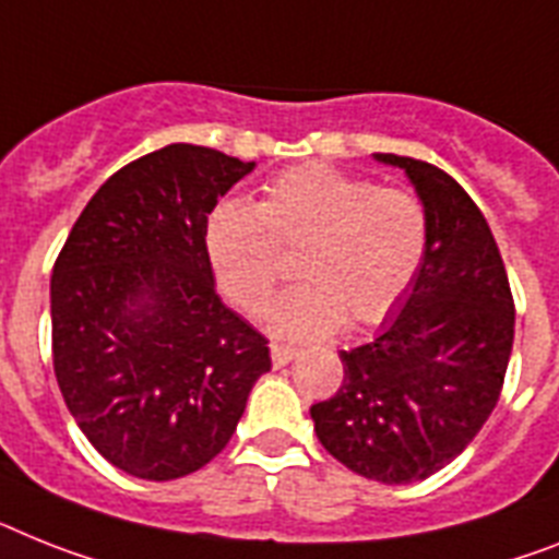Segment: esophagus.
Here are the masks:
<instances>
[{"label":"esophagus","mask_w":559,"mask_h":559,"mask_svg":"<svg viewBox=\"0 0 559 559\" xmlns=\"http://www.w3.org/2000/svg\"><path fill=\"white\" fill-rule=\"evenodd\" d=\"M297 348H290V345H283V343H274L271 345V359H274V366L276 368H283V366H288L290 359L297 357Z\"/></svg>","instance_id":"esophagus-1"}]
</instances>
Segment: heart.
<instances>
[{
    "label": "heart",
    "mask_w": 559,
    "mask_h": 559,
    "mask_svg": "<svg viewBox=\"0 0 559 559\" xmlns=\"http://www.w3.org/2000/svg\"><path fill=\"white\" fill-rule=\"evenodd\" d=\"M426 246V207L412 191L325 163L283 170L257 205L223 202L205 225L216 285L246 313L269 302L280 253L299 248V285L265 311V325L288 340H317L343 320L354 329L385 320L417 280Z\"/></svg>",
    "instance_id": "1"
}]
</instances>
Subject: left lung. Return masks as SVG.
<instances>
[{"mask_svg":"<svg viewBox=\"0 0 559 559\" xmlns=\"http://www.w3.org/2000/svg\"><path fill=\"white\" fill-rule=\"evenodd\" d=\"M403 168L426 207V260L400 313L371 343L340 352L343 385L311 405L322 449L385 486L431 477L477 437L500 400L514 299L486 216L437 165Z\"/></svg>","mask_w":559,"mask_h":559,"instance_id":"1","label":"left lung"}]
</instances>
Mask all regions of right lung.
Returning <instances> with one entry per match:
<instances>
[{"instance_id":"1","label":"right lung","mask_w":559,"mask_h":559,"mask_svg":"<svg viewBox=\"0 0 559 559\" xmlns=\"http://www.w3.org/2000/svg\"><path fill=\"white\" fill-rule=\"evenodd\" d=\"M253 163L165 145L91 197L50 276L53 371L68 412L110 465L177 479L228 445L271 371L269 340L225 306L207 214Z\"/></svg>"}]
</instances>
